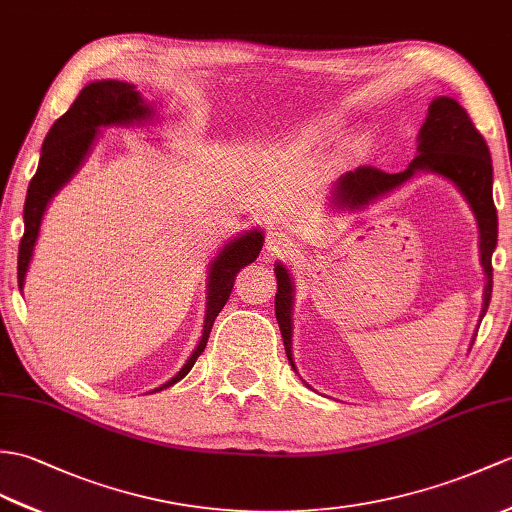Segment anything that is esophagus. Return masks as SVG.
Masks as SVG:
<instances>
[{
    "label": "esophagus",
    "mask_w": 512,
    "mask_h": 512,
    "mask_svg": "<svg viewBox=\"0 0 512 512\" xmlns=\"http://www.w3.org/2000/svg\"><path fill=\"white\" fill-rule=\"evenodd\" d=\"M294 248L292 237L283 231H270L266 237V253L270 257H279V255H290Z\"/></svg>",
    "instance_id": "obj_1"
}]
</instances>
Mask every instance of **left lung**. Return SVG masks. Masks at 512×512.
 Wrapping results in <instances>:
<instances>
[{
  "mask_svg": "<svg viewBox=\"0 0 512 512\" xmlns=\"http://www.w3.org/2000/svg\"><path fill=\"white\" fill-rule=\"evenodd\" d=\"M417 174H436L447 178L462 194L471 207L480 231V264L484 270V301L480 323L489 310L493 292V251L497 246V209L493 202V163L491 152L478 128L469 120L467 111L449 98L438 95L430 102L427 117L417 137V157L412 159L408 170L386 174L377 168H358L344 172L331 187L329 205L336 211H360L375 200L395 192L401 185L412 181ZM277 296L275 314L283 336V347L288 360L296 371L292 358V303L294 283L290 270L281 261L275 264ZM475 340V336H473ZM471 340V344H473Z\"/></svg>",
  "mask_w": 512,
  "mask_h": 512,
  "instance_id": "8db88e82",
  "label": "left lung"
}]
</instances>
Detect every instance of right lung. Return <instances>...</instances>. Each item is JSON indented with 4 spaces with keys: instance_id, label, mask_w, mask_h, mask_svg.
<instances>
[{
    "instance_id": "add662e5",
    "label": "right lung",
    "mask_w": 512,
    "mask_h": 512,
    "mask_svg": "<svg viewBox=\"0 0 512 512\" xmlns=\"http://www.w3.org/2000/svg\"><path fill=\"white\" fill-rule=\"evenodd\" d=\"M159 117L157 106L144 100V95L137 91L135 85L124 80H93L80 91L76 102L69 106L65 115L58 117L52 124L50 133L45 135L41 159L37 174L32 176L26 205H23V237L19 244V261H17V279L19 290L23 292L30 261L37 246L43 216L52 198L76 176V172L85 165L89 154L95 146V139L100 137V130L106 126H141L150 124ZM261 246H264V231L259 227L244 231L242 235L233 237L231 242L224 244L218 255L209 261V277H207V312L202 336L196 349L189 355L172 379L154 388L159 392L170 388L192 371L198 355L205 351L207 340L211 334L213 320L222 312L224 303L229 301L233 290V281L244 266L253 264L259 257Z\"/></svg>"
}]
</instances>
